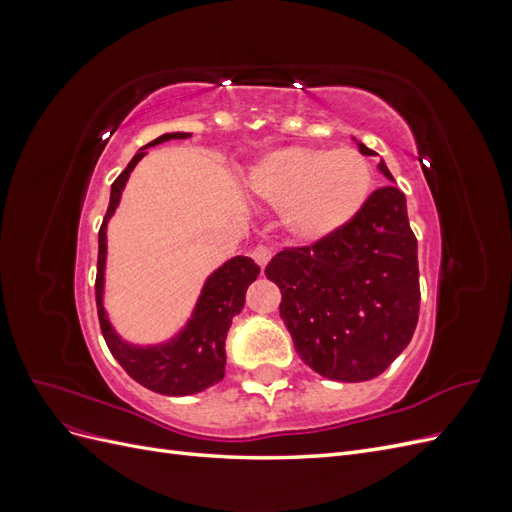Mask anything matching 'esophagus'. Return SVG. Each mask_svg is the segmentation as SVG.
<instances>
[{"label":"esophagus","mask_w":512,"mask_h":512,"mask_svg":"<svg viewBox=\"0 0 512 512\" xmlns=\"http://www.w3.org/2000/svg\"><path fill=\"white\" fill-rule=\"evenodd\" d=\"M271 247H267V245H256L254 250H252V258L256 260V265H260V267H265L267 262L271 260Z\"/></svg>","instance_id":"esophagus-1"}]
</instances>
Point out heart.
Segmentation results:
<instances>
[{"label":"heart","instance_id":"obj_1","mask_svg":"<svg viewBox=\"0 0 512 512\" xmlns=\"http://www.w3.org/2000/svg\"><path fill=\"white\" fill-rule=\"evenodd\" d=\"M252 192L284 211V224L301 241H320L342 230L365 205L371 166L354 149L288 147L260 160Z\"/></svg>","mask_w":512,"mask_h":512}]
</instances>
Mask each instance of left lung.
<instances>
[{"mask_svg":"<svg viewBox=\"0 0 512 512\" xmlns=\"http://www.w3.org/2000/svg\"><path fill=\"white\" fill-rule=\"evenodd\" d=\"M359 151L376 156L363 143ZM378 168L393 181L382 160ZM265 275L280 286V316L305 365L339 382L380 376L410 344L421 307L404 192L374 190L342 230L284 247Z\"/></svg>","mask_w":512,"mask_h":512,"instance_id":"8db88e82","label":"left lung"}]
</instances>
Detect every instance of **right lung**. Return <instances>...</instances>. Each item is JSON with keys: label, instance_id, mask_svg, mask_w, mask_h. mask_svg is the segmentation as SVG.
Segmentation results:
<instances>
[{"label": "right lung", "instance_id": "1", "mask_svg": "<svg viewBox=\"0 0 512 512\" xmlns=\"http://www.w3.org/2000/svg\"><path fill=\"white\" fill-rule=\"evenodd\" d=\"M185 132L162 134L156 141L145 145L136 156L130 160L126 170L113 181L111 185V203H108L106 215L102 220L98 232V273H96V305H98V318L100 329L104 335V342L117 359V363L128 371V376L134 378L145 389L181 397V395H194L209 389L215 382L224 378L226 367V333L245 303V290L250 286L260 267L252 258L235 256L230 258L226 265H222L209 280L205 282L203 292H200L198 303L194 307V314L190 322L185 324L183 331L160 346H132L113 331L111 322L106 318L104 305H102V290H104V260H106V222L111 220L115 213L121 190L126 185L132 168L145 156V149L151 145H160L170 138H188Z\"/></svg>", "mask_w": 512, "mask_h": 512}]
</instances>
